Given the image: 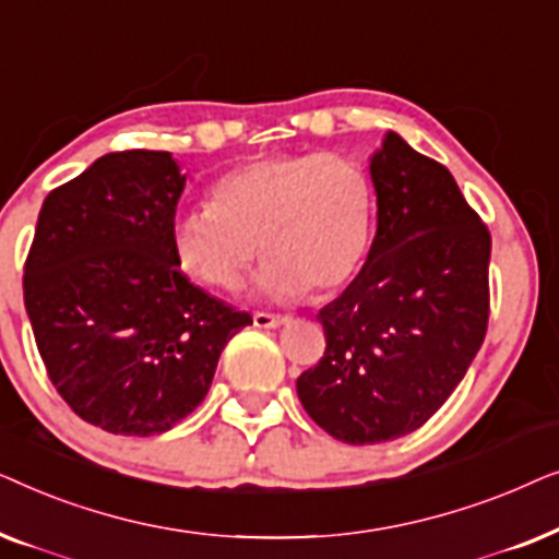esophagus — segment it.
Wrapping results in <instances>:
<instances>
[{
    "mask_svg": "<svg viewBox=\"0 0 559 559\" xmlns=\"http://www.w3.org/2000/svg\"><path fill=\"white\" fill-rule=\"evenodd\" d=\"M254 325L257 328H280L282 323H287V316H274V312H254Z\"/></svg>",
    "mask_w": 559,
    "mask_h": 559,
    "instance_id": "1",
    "label": "esophagus"
}]
</instances>
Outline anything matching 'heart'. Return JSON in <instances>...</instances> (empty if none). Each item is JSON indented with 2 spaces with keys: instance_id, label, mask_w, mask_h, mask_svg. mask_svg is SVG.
<instances>
[{
  "instance_id": "heart-1",
  "label": "heart",
  "mask_w": 559,
  "mask_h": 559,
  "mask_svg": "<svg viewBox=\"0 0 559 559\" xmlns=\"http://www.w3.org/2000/svg\"><path fill=\"white\" fill-rule=\"evenodd\" d=\"M373 193L364 167L338 152L251 157L218 175L211 203L170 224L180 270L234 289L262 247L259 289L295 300L325 295L354 277L369 249Z\"/></svg>"
}]
</instances>
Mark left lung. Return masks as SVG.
<instances>
[{
	"label": "left lung",
	"mask_w": 559,
	"mask_h": 559,
	"mask_svg": "<svg viewBox=\"0 0 559 559\" xmlns=\"http://www.w3.org/2000/svg\"><path fill=\"white\" fill-rule=\"evenodd\" d=\"M371 180L369 259L318 312L325 354L297 379L305 412L350 445L423 427L461 384L491 312V234L448 167L386 132Z\"/></svg>",
	"instance_id": "1"
}]
</instances>
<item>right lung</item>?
I'll list each match as a JSON object with an SVG mask.
<instances>
[{
    "mask_svg": "<svg viewBox=\"0 0 559 559\" xmlns=\"http://www.w3.org/2000/svg\"><path fill=\"white\" fill-rule=\"evenodd\" d=\"M182 188L170 152H109L37 216L22 277L37 350L68 407L106 432L150 438L186 419L251 323L178 270Z\"/></svg>",
    "mask_w": 559,
    "mask_h": 559,
    "instance_id": "1",
    "label": "right lung"
}]
</instances>
